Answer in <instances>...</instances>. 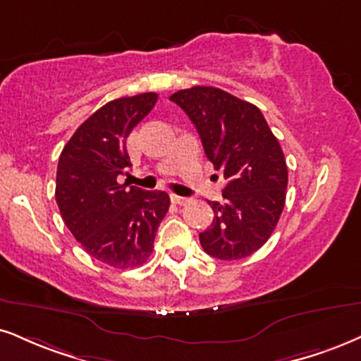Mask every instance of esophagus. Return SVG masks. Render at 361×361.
<instances>
[{
  "instance_id": "obj_1",
  "label": "esophagus",
  "mask_w": 361,
  "mask_h": 361,
  "mask_svg": "<svg viewBox=\"0 0 361 361\" xmlns=\"http://www.w3.org/2000/svg\"><path fill=\"white\" fill-rule=\"evenodd\" d=\"M171 199H172L173 204H180V206H182V204H185V202L189 201L188 197H182V195H177V194H171Z\"/></svg>"
}]
</instances>
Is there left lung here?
<instances>
[{
  "instance_id": "obj_1",
  "label": "left lung",
  "mask_w": 361,
  "mask_h": 361,
  "mask_svg": "<svg viewBox=\"0 0 361 361\" xmlns=\"http://www.w3.org/2000/svg\"><path fill=\"white\" fill-rule=\"evenodd\" d=\"M171 100L189 115L207 159L228 180L224 202H209L214 219L199 234L201 246L224 261L251 256L269 239L286 201L281 145L256 105L221 88L192 87Z\"/></svg>"
}]
</instances>
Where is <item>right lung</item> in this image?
<instances>
[{"label": "right lung", "mask_w": 361, "mask_h": 361, "mask_svg": "<svg viewBox=\"0 0 361 361\" xmlns=\"http://www.w3.org/2000/svg\"><path fill=\"white\" fill-rule=\"evenodd\" d=\"M157 97L149 92L105 104L77 128L58 160L55 197L61 219L88 255L114 268H135L149 259L171 206L164 190H127L117 182L132 167L127 137Z\"/></svg>", "instance_id": "1"}]
</instances>
